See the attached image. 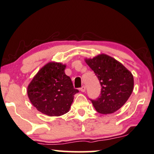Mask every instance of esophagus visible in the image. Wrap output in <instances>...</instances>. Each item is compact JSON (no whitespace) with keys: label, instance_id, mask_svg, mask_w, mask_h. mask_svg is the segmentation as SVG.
Instances as JSON below:
<instances>
[{"label":"esophagus","instance_id":"34e87169","mask_svg":"<svg viewBox=\"0 0 154 154\" xmlns=\"http://www.w3.org/2000/svg\"><path fill=\"white\" fill-rule=\"evenodd\" d=\"M79 90L81 91L82 92H84V91H86V87H85V86H82V87L79 88Z\"/></svg>","mask_w":154,"mask_h":154}]
</instances>
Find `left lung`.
<instances>
[{
	"label": "left lung",
	"instance_id": "1",
	"mask_svg": "<svg viewBox=\"0 0 154 154\" xmlns=\"http://www.w3.org/2000/svg\"><path fill=\"white\" fill-rule=\"evenodd\" d=\"M86 63L94 71L101 85V91L96 99H90L96 111L111 114L117 111L128 100L133 90L132 73L114 58L100 54Z\"/></svg>",
	"mask_w": 154,
	"mask_h": 154
}]
</instances>
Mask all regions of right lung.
I'll return each instance as SVG.
<instances>
[{
  "label": "right lung",
  "mask_w": 154,
  "mask_h": 154,
  "mask_svg": "<svg viewBox=\"0 0 154 154\" xmlns=\"http://www.w3.org/2000/svg\"><path fill=\"white\" fill-rule=\"evenodd\" d=\"M66 66L49 63L42 68L28 86L27 93L33 105L39 112L50 116L67 113L79 92L70 77L65 74Z\"/></svg>",
  "instance_id": "obj_1"
}]
</instances>
